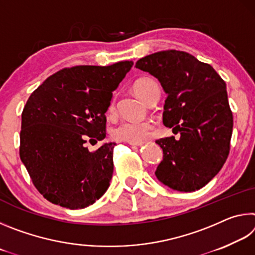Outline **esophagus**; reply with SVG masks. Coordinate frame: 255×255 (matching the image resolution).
<instances>
[{
  "instance_id": "34e87169",
  "label": "esophagus",
  "mask_w": 255,
  "mask_h": 255,
  "mask_svg": "<svg viewBox=\"0 0 255 255\" xmlns=\"http://www.w3.org/2000/svg\"><path fill=\"white\" fill-rule=\"evenodd\" d=\"M128 144H130L131 146H141L144 143H137V141H128Z\"/></svg>"
}]
</instances>
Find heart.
I'll list each match as a JSON object with an SVG mask.
<instances>
[{"instance_id":"1","label":"heart","mask_w":255,"mask_h":255,"mask_svg":"<svg viewBox=\"0 0 255 255\" xmlns=\"http://www.w3.org/2000/svg\"><path fill=\"white\" fill-rule=\"evenodd\" d=\"M154 88H158L156 81L150 77H139L132 84L135 93L141 100H145L147 94ZM116 108L115 99H112L108 107V114L112 115ZM154 124L149 119H124L112 130V137L120 141H137L143 143L152 132Z\"/></svg>"}]
</instances>
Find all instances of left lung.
<instances>
[{
	"label": "left lung",
	"mask_w": 255,
	"mask_h": 255,
	"mask_svg": "<svg viewBox=\"0 0 255 255\" xmlns=\"http://www.w3.org/2000/svg\"><path fill=\"white\" fill-rule=\"evenodd\" d=\"M135 66L161 82L167 93L163 124L180 133L156 140L164 156L155 175L178 191L205 187L230 154L233 114L225 81L209 64L174 49L145 56Z\"/></svg>",
	"instance_id": "left-lung-1"
}]
</instances>
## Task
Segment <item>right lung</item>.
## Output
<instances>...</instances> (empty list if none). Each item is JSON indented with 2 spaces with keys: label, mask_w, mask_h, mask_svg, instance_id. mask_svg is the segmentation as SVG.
Listing matches in <instances>:
<instances>
[{
  "label": "right lung",
  "mask_w": 255,
  "mask_h": 255,
  "mask_svg": "<svg viewBox=\"0 0 255 255\" xmlns=\"http://www.w3.org/2000/svg\"><path fill=\"white\" fill-rule=\"evenodd\" d=\"M132 64L65 67L29 97L21 119L20 158L48 201L82 209L109 188L116 144L92 152L86 146L105 139L112 91Z\"/></svg>",
  "instance_id": "add662e5"
}]
</instances>
